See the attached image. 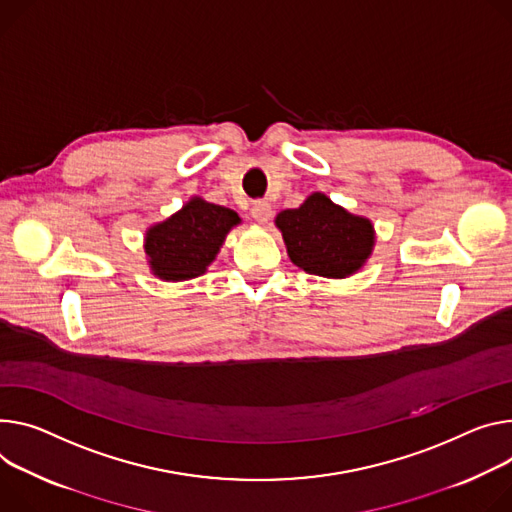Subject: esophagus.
I'll return each mask as SVG.
<instances>
[{"label":"esophagus","instance_id":"1","mask_svg":"<svg viewBox=\"0 0 512 512\" xmlns=\"http://www.w3.org/2000/svg\"><path fill=\"white\" fill-rule=\"evenodd\" d=\"M251 214H253V218L257 220V222H267L269 218H271V206H269V202L267 200H257V202H253V208H251Z\"/></svg>","mask_w":512,"mask_h":512}]
</instances>
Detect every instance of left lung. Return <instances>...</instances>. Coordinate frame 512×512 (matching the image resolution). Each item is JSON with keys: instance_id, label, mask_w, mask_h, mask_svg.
Here are the masks:
<instances>
[{"instance_id": "obj_1", "label": "left lung", "mask_w": 512, "mask_h": 512, "mask_svg": "<svg viewBox=\"0 0 512 512\" xmlns=\"http://www.w3.org/2000/svg\"><path fill=\"white\" fill-rule=\"evenodd\" d=\"M290 259L306 273L347 277L355 273L374 247V226L353 216L324 194H312L294 210L275 218Z\"/></svg>"}]
</instances>
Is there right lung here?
<instances>
[{"label":"right lung","mask_w":512,"mask_h":512,"mask_svg":"<svg viewBox=\"0 0 512 512\" xmlns=\"http://www.w3.org/2000/svg\"><path fill=\"white\" fill-rule=\"evenodd\" d=\"M241 218L224 206L190 200L147 232L145 251L155 275L167 282L192 280L214 261L228 230Z\"/></svg>","instance_id":"obj_1"}]
</instances>
